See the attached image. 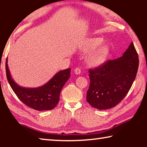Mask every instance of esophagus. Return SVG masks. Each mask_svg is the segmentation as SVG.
<instances>
[{"label":"esophagus","instance_id":"esophagus-1","mask_svg":"<svg viewBox=\"0 0 147 147\" xmlns=\"http://www.w3.org/2000/svg\"><path fill=\"white\" fill-rule=\"evenodd\" d=\"M81 73V69L78 68V67H76L74 69V73L76 74H80Z\"/></svg>","mask_w":147,"mask_h":147}]
</instances>
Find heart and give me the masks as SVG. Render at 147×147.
<instances>
[{
	"instance_id": "obj_1",
	"label": "heart",
	"mask_w": 147,
	"mask_h": 147,
	"mask_svg": "<svg viewBox=\"0 0 147 147\" xmlns=\"http://www.w3.org/2000/svg\"><path fill=\"white\" fill-rule=\"evenodd\" d=\"M102 38H93L87 39L82 46V51L84 53H90L94 50L88 57V61L92 65L98 66L102 64L106 60L109 54V48L106 45H102Z\"/></svg>"
}]
</instances>
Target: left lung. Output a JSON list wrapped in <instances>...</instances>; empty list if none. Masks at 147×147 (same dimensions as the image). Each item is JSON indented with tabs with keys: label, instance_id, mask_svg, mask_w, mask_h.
<instances>
[{
	"label": "left lung",
	"instance_id": "obj_1",
	"mask_svg": "<svg viewBox=\"0 0 147 147\" xmlns=\"http://www.w3.org/2000/svg\"><path fill=\"white\" fill-rule=\"evenodd\" d=\"M138 67V54L131 42L123 56L89 69L90 84L87 91V102L98 109L117 105L132 86Z\"/></svg>",
	"mask_w": 147,
	"mask_h": 147
}]
</instances>
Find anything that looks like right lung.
Returning a JSON list of instances; mask_svg holds the SVG:
<instances>
[{
  "label": "right lung",
  "instance_id": "1",
  "mask_svg": "<svg viewBox=\"0 0 147 147\" xmlns=\"http://www.w3.org/2000/svg\"><path fill=\"white\" fill-rule=\"evenodd\" d=\"M6 73L9 85L19 100L30 108L43 111L53 109L58 104L61 89L70 78L71 69L59 71L47 84L37 88H23L15 82L9 73L8 58Z\"/></svg>",
  "mask_w": 147,
  "mask_h": 147
}]
</instances>
